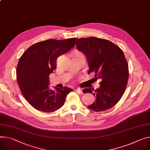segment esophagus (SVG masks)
<instances>
[{"label": "esophagus", "mask_w": 150, "mask_h": 150, "mask_svg": "<svg viewBox=\"0 0 150 150\" xmlns=\"http://www.w3.org/2000/svg\"><path fill=\"white\" fill-rule=\"evenodd\" d=\"M75 91L77 92V93H78L79 94H83V90H81V88H76V90H75Z\"/></svg>", "instance_id": "esophagus-1"}]
</instances>
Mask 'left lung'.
Returning a JSON list of instances; mask_svg holds the SVG:
<instances>
[{
	"label": "left lung",
	"mask_w": 150,
	"mask_h": 150,
	"mask_svg": "<svg viewBox=\"0 0 150 150\" xmlns=\"http://www.w3.org/2000/svg\"><path fill=\"white\" fill-rule=\"evenodd\" d=\"M76 46L87 58L88 74L95 72L94 78L100 81L98 88L83 91L96 98L88 108L97 112L109 110L120 100L127 84L129 67L123 51L110 40L96 37L77 39Z\"/></svg>",
	"instance_id": "8db88e82"
}]
</instances>
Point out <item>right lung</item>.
Returning <instances> with one entry per match:
<instances>
[{"instance_id": "obj_1", "label": "right lung", "mask_w": 150, "mask_h": 150, "mask_svg": "<svg viewBox=\"0 0 150 150\" xmlns=\"http://www.w3.org/2000/svg\"><path fill=\"white\" fill-rule=\"evenodd\" d=\"M76 38L48 39L37 42L27 50L17 67V80L23 96L36 110L52 112L64 103L73 90L64 87L49 88V75L56 69V61L75 45Z\"/></svg>"}]
</instances>
